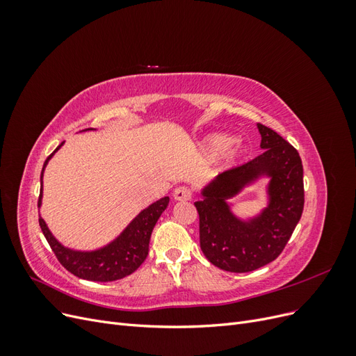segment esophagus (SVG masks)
<instances>
[{
    "instance_id": "1",
    "label": "esophagus",
    "mask_w": 356,
    "mask_h": 356,
    "mask_svg": "<svg viewBox=\"0 0 356 356\" xmlns=\"http://www.w3.org/2000/svg\"><path fill=\"white\" fill-rule=\"evenodd\" d=\"M191 196H193L191 190H190L188 187H186V186L178 187V188H175V191H174V199H175V200H179V202L191 200Z\"/></svg>"
}]
</instances>
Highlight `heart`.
Segmentation results:
<instances>
[{
	"mask_svg": "<svg viewBox=\"0 0 356 356\" xmlns=\"http://www.w3.org/2000/svg\"><path fill=\"white\" fill-rule=\"evenodd\" d=\"M202 149L204 154H207L208 157H212V159L222 154L225 161L232 163V161L238 160L242 156L243 145L239 141L233 143V139L227 135L213 134L204 139L202 144Z\"/></svg>",
	"mask_w": 356,
	"mask_h": 356,
	"instance_id": "obj_1",
	"label": "heart"
}]
</instances>
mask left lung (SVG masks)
I'll list each match as a JSON object with an SVG mask.
<instances>
[{"label":"left lung","instance_id":"obj_1","mask_svg":"<svg viewBox=\"0 0 356 356\" xmlns=\"http://www.w3.org/2000/svg\"><path fill=\"white\" fill-rule=\"evenodd\" d=\"M264 152L248 163L209 181L195 202L199 212L200 248L225 272L257 270L279 257L305 207L303 165L297 149L270 127L257 124ZM260 177H268V204L246 220L231 211L228 199Z\"/></svg>","mask_w":356,"mask_h":356}]
</instances>
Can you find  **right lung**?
Segmentation results:
<instances>
[{
  "instance_id": "1",
  "label": "right lung",
  "mask_w": 356,
  "mask_h": 356,
  "mask_svg": "<svg viewBox=\"0 0 356 356\" xmlns=\"http://www.w3.org/2000/svg\"><path fill=\"white\" fill-rule=\"evenodd\" d=\"M86 131H93V129H84L83 132ZM62 145L63 143L46 159L44 166H42L40 177L41 190L38 197V208L42 203V175H44V169L49 163V160ZM168 203V196L152 203L149 207L139 212L115 239L93 251H79L62 245L55 236H53V233L47 227L46 221L41 218V215L38 221L41 232L47 239L51 251L55 252L59 263L65 267L68 272L81 279H86V281L111 282L134 273L136 268L144 263L148 255V243L149 238H152V232L157 220L160 218L161 212L166 209Z\"/></svg>"
}]
</instances>
